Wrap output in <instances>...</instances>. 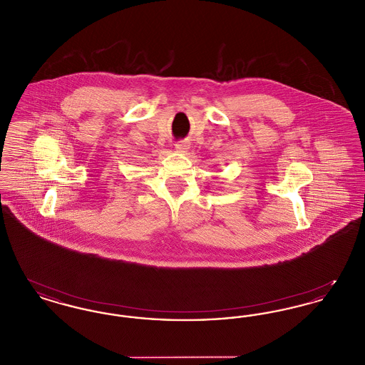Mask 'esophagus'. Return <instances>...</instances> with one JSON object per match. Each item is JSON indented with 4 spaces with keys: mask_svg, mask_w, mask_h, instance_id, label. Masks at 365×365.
Returning a JSON list of instances; mask_svg holds the SVG:
<instances>
[{
    "mask_svg": "<svg viewBox=\"0 0 365 365\" xmlns=\"http://www.w3.org/2000/svg\"><path fill=\"white\" fill-rule=\"evenodd\" d=\"M187 149H189V145H187L186 142H178V143L175 145V150L179 152V153H186Z\"/></svg>",
    "mask_w": 365,
    "mask_h": 365,
    "instance_id": "34e87169",
    "label": "esophagus"
}]
</instances>
